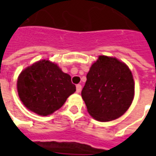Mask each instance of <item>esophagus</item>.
Here are the masks:
<instances>
[{"label": "esophagus", "mask_w": 156, "mask_h": 156, "mask_svg": "<svg viewBox=\"0 0 156 156\" xmlns=\"http://www.w3.org/2000/svg\"><path fill=\"white\" fill-rule=\"evenodd\" d=\"M82 90V86L80 84H78L77 86H76V91H77V93L78 94H79L80 92H81Z\"/></svg>", "instance_id": "obj_1"}]
</instances>
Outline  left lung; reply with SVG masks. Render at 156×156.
Wrapping results in <instances>:
<instances>
[{
    "label": "left lung",
    "instance_id": "obj_1",
    "mask_svg": "<svg viewBox=\"0 0 156 156\" xmlns=\"http://www.w3.org/2000/svg\"><path fill=\"white\" fill-rule=\"evenodd\" d=\"M82 98L95 120L108 122L121 117L134 97V81L130 69L114 57L98 56L91 65Z\"/></svg>",
    "mask_w": 156,
    "mask_h": 156
}]
</instances>
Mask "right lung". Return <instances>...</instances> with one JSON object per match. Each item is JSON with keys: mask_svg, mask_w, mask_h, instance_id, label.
Masks as SVG:
<instances>
[{"mask_svg": "<svg viewBox=\"0 0 156 156\" xmlns=\"http://www.w3.org/2000/svg\"><path fill=\"white\" fill-rule=\"evenodd\" d=\"M16 88L26 108L41 116L53 114L76 91L71 76L48 59L23 69L17 78Z\"/></svg>", "mask_w": 156, "mask_h": 156, "instance_id": "add662e5", "label": "right lung"}]
</instances>
